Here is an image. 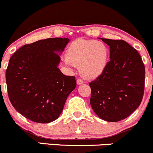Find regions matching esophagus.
Returning <instances> with one entry per match:
<instances>
[{"instance_id": "34e87169", "label": "esophagus", "mask_w": 153, "mask_h": 153, "mask_svg": "<svg viewBox=\"0 0 153 153\" xmlns=\"http://www.w3.org/2000/svg\"><path fill=\"white\" fill-rule=\"evenodd\" d=\"M83 83H84V82H83V80H81V79L77 80V84L78 85H81V84H83Z\"/></svg>"}]
</instances>
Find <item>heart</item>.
Wrapping results in <instances>:
<instances>
[{
  "mask_svg": "<svg viewBox=\"0 0 153 153\" xmlns=\"http://www.w3.org/2000/svg\"><path fill=\"white\" fill-rule=\"evenodd\" d=\"M109 60V49L102 41L77 39L69 45L65 53V65L79 69L83 78L94 80L105 71Z\"/></svg>",
  "mask_w": 153,
  "mask_h": 153,
  "instance_id": "heart-1",
  "label": "heart"
}]
</instances>
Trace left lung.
Instances as JSON below:
<instances>
[{"label":"left lung","instance_id":"8db88e82","mask_svg":"<svg viewBox=\"0 0 153 153\" xmlns=\"http://www.w3.org/2000/svg\"><path fill=\"white\" fill-rule=\"evenodd\" d=\"M110 46L106 69L89 85L90 104L105 121L117 122L138 108L145 88V69L138 51L123 40L101 38Z\"/></svg>","mask_w":153,"mask_h":153}]
</instances>
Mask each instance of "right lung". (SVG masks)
Listing matches in <instances>:
<instances>
[{"mask_svg": "<svg viewBox=\"0 0 153 153\" xmlns=\"http://www.w3.org/2000/svg\"><path fill=\"white\" fill-rule=\"evenodd\" d=\"M69 42L62 38L40 40L22 46L10 58L6 73L8 98L15 110L32 121L56 120L76 87L75 77L58 68Z\"/></svg>", "mask_w": 153, "mask_h": 153, "instance_id": "add662e5", "label": "right lung"}]
</instances>
